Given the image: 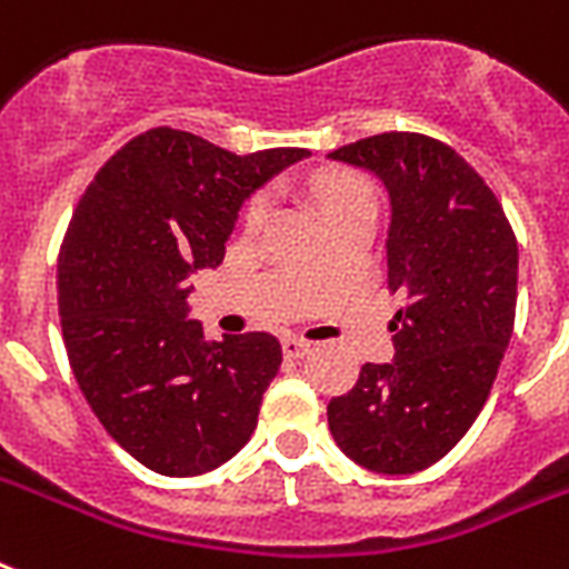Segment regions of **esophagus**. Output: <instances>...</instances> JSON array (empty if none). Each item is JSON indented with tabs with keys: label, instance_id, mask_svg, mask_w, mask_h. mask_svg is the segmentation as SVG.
<instances>
[{
	"label": "esophagus",
	"instance_id": "34e87169",
	"mask_svg": "<svg viewBox=\"0 0 569 569\" xmlns=\"http://www.w3.org/2000/svg\"><path fill=\"white\" fill-rule=\"evenodd\" d=\"M310 349H313V342L303 340V337H286L283 340V355L286 358H292V361H298L303 355H310Z\"/></svg>",
	"mask_w": 569,
	"mask_h": 569
}]
</instances>
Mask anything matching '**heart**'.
Instances as JSON below:
<instances>
[{
    "label": "heart",
    "instance_id": "obj_1",
    "mask_svg": "<svg viewBox=\"0 0 569 569\" xmlns=\"http://www.w3.org/2000/svg\"><path fill=\"white\" fill-rule=\"evenodd\" d=\"M358 197H372L370 181L358 179V176H340V179H333L331 184H328V208L342 202V199H358ZM266 211H268L266 197L250 199L244 211L247 227H259V223L266 220Z\"/></svg>",
    "mask_w": 569,
    "mask_h": 569
}]
</instances>
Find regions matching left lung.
<instances>
[{"label": "left lung", "mask_w": 569, "mask_h": 569, "mask_svg": "<svg viewBox=\"0 0 569 569\" xmlns=\"http://www.w3.org/2000/svg\"><path fill=\"white\" fill-rule=\"evenodd\" d=\"M390 193V363H363L328 402L337 448L381 475H415L457 448L487 406L516 319L519 247L489 184L448 142L390 130L331 151Z\"/></svg>", "instance_id": "left-lung-1"}]
</instances>
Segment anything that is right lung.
I'll use <instances>...</instances> for the list:
<instances>
[{"label":"right lung","mask_w":569,"mask_h":569,"mask_svg":"<svg viewBox=\"0 0 569 569\" xmlns=\"http://www.w3.org/2000/svg\"><path fill=\"white\" fill-rule=\"evenodd\" d=\"M307 154H232L151 128L73 208L56 277L64 352L101 427L158 475H206L253 436L280 342L262 331L208 340L184 319V280L223 262L241 202Z\"/></svg>","instance_id":"obj_1"}]
</instances>
